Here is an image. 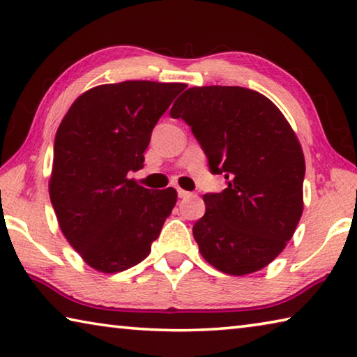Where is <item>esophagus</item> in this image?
<instances>
[{"label": "esophagus", "mask_w": 357, "mask_h": 357, "mask_svg": "<svg viewBox=\"0 0 357 357\" xmlns=\"http://www.w3.org/2000/svg\"><path fill=\"white\" fill-rule=\"evenodd\" d=\"M178 195H179V198H187V197H190V192H187L184 189H178Z\"/></svg>", "instance_id": "34e87169"}]
</instances>
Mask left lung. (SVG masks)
I'll use <instances>...</instances> for the list:
<instances>
[{
  "label": "left lung",
  "mask_w": 357,
  "mask_h": 357,
  "mask_svg": "<svg viewBox=\"0 0 357 357\" xmlns=\"http://www.w3.org/2000/svg\"><path fill=\"white\" fill-rule=\"evenodd\" d=\"M170 114L192 128L227 189L203 197L193 225L202 257L229 275L263 269L293 238L304 211L305 160L291 126L273 100L241 86H193Z\"/></svg>",
  "instance_id": "obj_1"
}]
</instances>
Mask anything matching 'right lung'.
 I'll return each mask as SVG.
<instances>
[{"label": "right lung", "mask_w": 357, "mask_h": 357, "mask_svg": "<svg viewBox=\"0 0 357 357\" xmlns=\"http://www.w3.org/2000/svg\"><path fill=\"white\" fill-rule=\"evenodd\" d=\"M184 83L128 80L94 86L56 130L48 192L68 243L89 268L121 273L143 261L178 200L129 179L151 132Z\"/></svg>", "instance_id": "obj_1"}]
</instances>
